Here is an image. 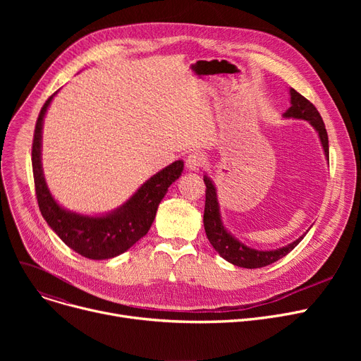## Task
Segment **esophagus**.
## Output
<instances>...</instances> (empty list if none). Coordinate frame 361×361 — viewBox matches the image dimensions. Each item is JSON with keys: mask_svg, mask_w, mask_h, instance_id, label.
<instances>
[{"mask_svg": "<svg viewBox=\"0 0 361 361\" xmlns=\"http://www.w3.org/2000/svg\"><path fill=\"white\" fill-rule=\"evenodd\" d=\"M204 164V158L200 154H190L185 159V166L188 171H199Z\"/></svg>", "mask_w": 361, "mask_h": 361, "instance_id": "obj_1", "label": "esophagus"}]
</instances>
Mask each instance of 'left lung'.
I'll return each mask as SVG.
<instances>
[{
  "mask_svg": "<svg viewBox=\"0 0 361 361\" xmlns=\"http://www.w3.org/2000/svg\"><path fill=\"white\" fill-rule=\"evenodd\" d=\"M290 104L291 106L288 111L283 114V118H295V120H305L309 121L310 126L316 130L322 149H324L325 158L329 161V140H328V133L322 120L319 111L314 108L312 102H309L305 97H301L298 92L294 89H290ZM203 181L206 184V202H204V215H203V225H204V233L207 240L212 244V247L219 253L222 259L230 262L235 267L240 268H263L268 267V264L282 259L287 256L295 245L305 238V235L309 233V230L300 235L295 241L283 245L279 249L272 250H257L253 247H249L244 243H241L238 238H235L222 222L221 216V206L218 200V192L214 181L207 174L203 176Z\"/></svg>",
  "mask_w": 361,
  "mask_h": 361,
  "instance_id": "left-lung-1",
  "label": "left lung"
}]
</instances>
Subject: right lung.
Returning a JSON list of instances; mask_svg holds the SVG:
<instances>
[{"instance_id":"1","label":"right lung","mask_w":361,"mask_h":361,"mask_svg":"<svg viewBox=\"0 0 361 361\" xmlns=\"http://www.w3.org/2000/svg\"><path fill=\"white\" fill-rule=\"evenodd\" d=\"M55 94L56 92L39 112L32 146L33 178L41 214L51 230L79 255L93 260L120 256L147 234L168 187L181 176L184 162L178 159L162 168L114 211L85 215L67 209L49 192L42 168L44 118Z\"/></svg>"}]
</instances>
